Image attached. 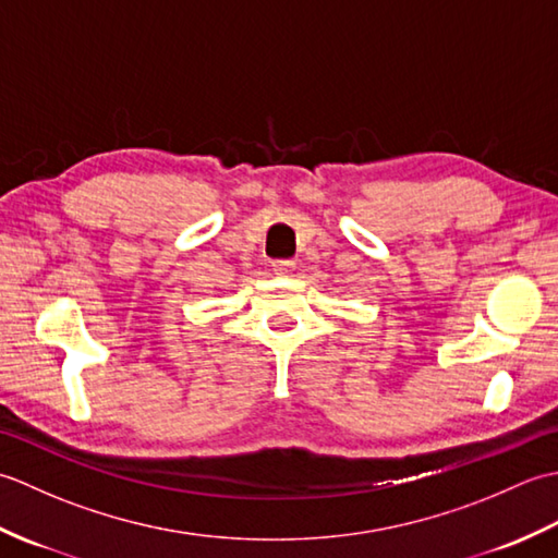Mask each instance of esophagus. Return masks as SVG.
<instances>
[{"instance_id":"obj_1","label":"esophagus","mask_w":558,"mask_h":558,"mask_svg":"<svg viewBox=\"0 0 558 558\" xmlns=\"http://www.w3.org/2000/svg\"><path fill=\"white\" fill-rule=\"evenodd\" d=\"M270 266L276 276H290L294 268V260L292 258H276V260H270Z\"/></svg>"}]
</instances>
